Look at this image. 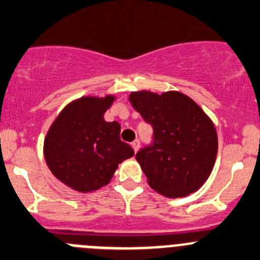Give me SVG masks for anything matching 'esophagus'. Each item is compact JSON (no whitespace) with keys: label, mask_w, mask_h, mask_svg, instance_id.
Returning a JSON list of instances; mask_svg holds the SVG:
<instances>
[{"label":"esophagus","mask_w":260,"mask_h":260,"mask_svg":"<svg viewBox=\"0 0 260 260\" xmlns=\"http://www.w3.org/2000/svg\"><path fill=\"white\" fill-rule=\"evenodd\" d=\"M132 147H133V149H134V152L137 153L138 149H139V147H140V140L139 139H135L134 142L132 143Z\"/></svg>","instance_id":"1"}]
</instances>
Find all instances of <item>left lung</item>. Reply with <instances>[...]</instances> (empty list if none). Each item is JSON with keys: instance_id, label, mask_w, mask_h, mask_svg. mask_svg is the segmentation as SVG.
Wrapping results in <instances>:
<instances>
[{"instance_id": "left-lung-1", "label": "left lung", "mask_w": 260, "mask_h": 260, "mask_svg": "<svg viewBox=\"0 0 260 260\" xmlns=\"http://www.w3.org/2000/svg\"><path fill=\"white\" fill-rule=\"evenodd\" d=\"M133 107L153 126V140L137 153L150 187L169 198L197 191L211 175L218 139L211 118L180 91H134Z\"/></svg>"}]
</instances>
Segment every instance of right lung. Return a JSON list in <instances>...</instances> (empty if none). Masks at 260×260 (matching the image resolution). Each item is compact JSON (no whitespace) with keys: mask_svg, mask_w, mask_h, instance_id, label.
Wrapping results in <instances>:
<instances>
[{"mask_svg":"<svg viewBox=\"0 0 260 260\" xmlns=\"http://www.w3.org/2000/svg\"><path fill=\"white\" fill-rule=\"evenodd\" d=\"M115 97H83L70 103L52 123L44 140V158L52 174L74 190L105 186L118 163L134 155L120 139L117 121L103 118Z\"/></svg>","mask_w":260,"mask_h":260,"instance_id":"add662e5","label":"right lung"}]
</instances>
